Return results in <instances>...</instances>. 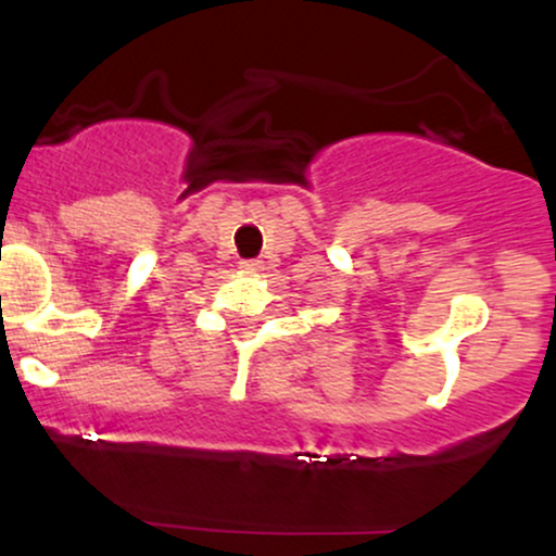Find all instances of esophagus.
Returning <instances> with one entry per match:
<instances>
[{"mask_svg":"<svg viewBox=\"0 0 556 556\" xmlns=\"http://www.w3.org/2000/svg\"><path fill=\"white\" fill-rule=\"evenodd\" d=\"M240 269L245 274H258V271H264V264L256 258H248V261H240Z\"/></svg>","mask_w":556,"mask_h":556,"instance_id":"1","label":"esophagus"}]
</instances>
